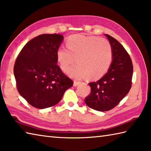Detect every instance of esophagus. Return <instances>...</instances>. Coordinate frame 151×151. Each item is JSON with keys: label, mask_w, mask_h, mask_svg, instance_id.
Segmentation results:
<instances>
[{"label": "esophagus", "mask_w": 151, "mask_h": 151, "mask_svg": "<svg viewBox=\"0 0 151 151\" xmlns=\"http://www.w3.org/2000/svg\"><path fill=\"white\" fill-rule=\"evenodd\" d=\"M80 83V82H78V81H73V86L74 87H77V86H78L79 84Z\"/></svg>", "instance_id": "1"}]
</instances>
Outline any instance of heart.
<instances>
[{"label": "heart", "instance_id": "heart-1", "mask_svg": "<svg viewBox=\"0 0 151 151\" xmlns=\"http://www.w3.org/2000/svg\"><path fill=\"white\" fill-rule=\"evenodd\" d=\"M67 49L59 47L56 52L60 69L67 72L74 62L78 63L68 74L76 79L88 78L98 79L107 72L112 61V50L107 40L97 36L75 35L66 40Z\"/></svg>", "mask_w": 151, "mask_h": 151}]
</instances>
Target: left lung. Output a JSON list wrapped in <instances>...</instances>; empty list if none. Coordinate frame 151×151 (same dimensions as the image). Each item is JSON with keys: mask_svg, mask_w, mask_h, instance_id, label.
Instances as JSON below:
<instances>
[{"mask_svg": "<svg viewBox=\"0 0 151 151\" xmlns=\"http://www.w3.org/2000/svg\"><path fill=\"white\" fill-rule=\"evenodd\" d=\"M112 50V61L107 72L96 82L89 83L91 93L85 104L98 111H106L115 107L130 90L133 66L124 47L108 35Z\"/></svg>", "mask_w": 151, "mask_h": 151, "instance_id": "obj_1", "label": "left lung"}]
</instances>
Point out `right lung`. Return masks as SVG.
I'll return each mask as SVG.
<instances>
[{
    "mask_svg": "<svg viewBox=\"0 0 151 151\" xmlns=\"http://www.w3.org/2000/svg\"><path fill=\"white\" fill-rule=\"evenodd\" d=\"M64 40L58 34H44L32 39L21 50L14 73L17 90L36 108L57 104L73 81L57 63L56 52Z\"/></svg>",
    "mask_w": 151,
    "mask_h": 151,
    "instance_id": "add662e5",
    "label": "right lung"
}]
</instances>
